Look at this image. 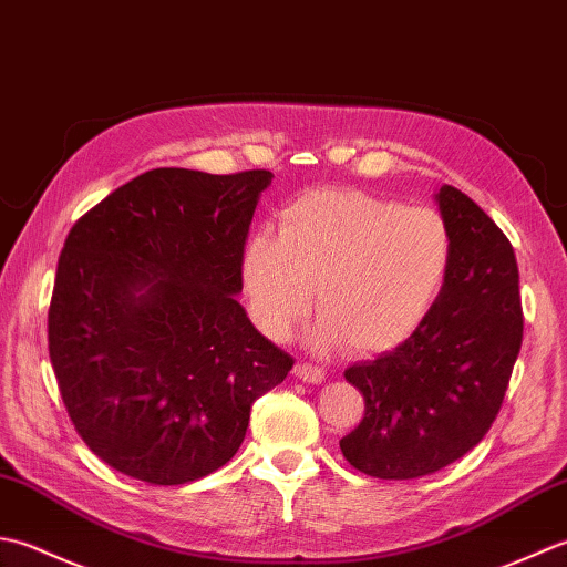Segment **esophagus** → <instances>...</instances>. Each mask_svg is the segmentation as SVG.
I'll use <instances>...</instances> for the list:
<instances>
[{"label": "esophagus", "instance_id": "34e87169", "mask_svg": "<svg viewBox=\"0 0 567 567\" xmlns=\"http://www.w3.org/2000/svg\"><path fill=\"white\" fill-rule=\"evenodd\" d=\"M293 374H296L300 381H308V384H322V381H326V372H322L320 367L306 364V362H298V364L293 367Z\"/></svg>", "mask_w": 567, "mask_h": 567}]
</instances>
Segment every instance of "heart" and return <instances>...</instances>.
I'll list each match as a JSON object with an SVG mask.
<instances>
[{
  "instance_id": "obj_1",
  "label": "heart",
  "mask_w": 567,
  "mask_h": 567,
  "mask_svg": "<svg viewBox=\"0 0 567 567\" xmlns=\"http://www.w3.org/2000/svg\"><path fill=\"white\" fill-rule=\"evenodd\" d=\"M450 269V233L431 207H401L362 190H318L286 205L276 237L241 251V284L264 334L284 340L316 296L313 350L374 354L421 328Z\"/></svg>"
}]
</instances>
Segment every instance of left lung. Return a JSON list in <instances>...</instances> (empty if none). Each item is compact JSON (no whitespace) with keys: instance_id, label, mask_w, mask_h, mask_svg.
<instances>
[{"instance_id":"1","label":"left lung","mask_w":567,"mask_h":567,"mask_svg":"<svg viewBox=\"0 0 567 567\" xmlns=\"http://www.w3.org/2000/svg\"><path fill=\"white\" fill-rule=\"evenodd\" d=\"M435 203L450 233L441 296L406 342L344 372L362 391L364 419L340 447L369 477H423L470 453L492 429L522 350L509 239L453 186Z\"/></svg>"}]
</instances>
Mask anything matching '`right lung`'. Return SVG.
<instances>
[{
  "instance_id": "right-lung-1",
  "label": "right lung",
  "mask_w": 567,
  "mask_h": 567,
  "mask_svg": "<svg viewBox=\"0 0 567 567\" xmlns=\"http://www.w3.org/2000/svg\"><path fill=\"white\" fill-rule=\"evenodd\" d=\"M271 171L154 168L80 217L58 259L49 352L85 445L126 477L186 484L233 457L293 360L237 303Z\"/></svg>"
}]
</instances>
